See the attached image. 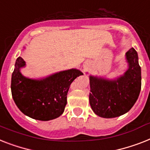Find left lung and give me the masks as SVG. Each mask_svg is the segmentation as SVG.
I'll return each mask as SVG.
<instances>
[{
  "mask_svg": "<svg viewBox=\"0 0 150 150\" xmlns=\"http://www.w3.org/2000/svg\"><path fill=\"white\" fill-rule=\"evenodd\" d=\"M129 69L114 81L90 76L89 103L96 115L115 118L129 111L141 90V68L138 54L132 47L126 52Z\"/></svg>",
  "mask_w": 150,
  "mask_h": 150,
  "instance_id": "left-lung-1",
  "label": "left lung"
}]
</instances>
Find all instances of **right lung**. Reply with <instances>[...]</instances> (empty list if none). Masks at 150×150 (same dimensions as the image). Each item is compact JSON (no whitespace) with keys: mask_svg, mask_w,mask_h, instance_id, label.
<instances>
[{"mask_svg":"<svg viewBox=\"0 0 150 150\" xmlns=\"http://www.w3.org/2000/svg\"><path fill=\"white\" fill-rule=\"evenodd\" d=\"M25 62L18 57L11 76V94L18 108L32 119L48 121L59 117L67 104L69 87L79 75V70L70 69L43 80L27 79L20 72Z\"/></svg>","mask_w":150,"mask_h":150,"instance_id":"1","label":"right lung"}]
</instances>
